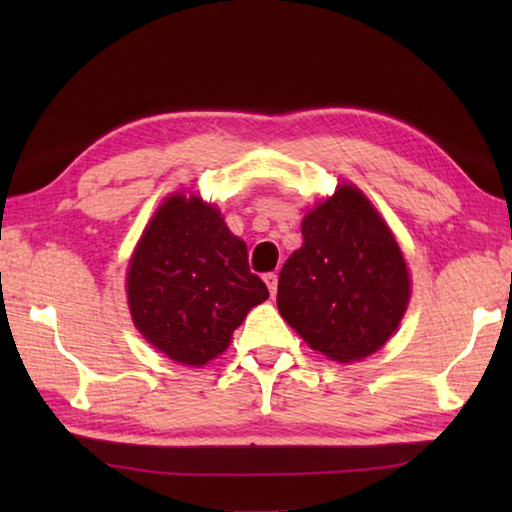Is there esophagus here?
Instances as JSON below:
<instances>
[{"instance_id":"1","label":"esophagus","mask_w":512,"mask_h":512,"mask_svg":"<svg viewBox=\"0 0 512 512\" xmlns=\"http://www.w3.org/2000/svg\"><path fill=\"white\" fill-rule=\"evenodd\" d=\"M264 282H266L268 291H271V296H275V293H277V273L275 271L273 273H266L264 275Z\"/></svg>"}]
</instances>
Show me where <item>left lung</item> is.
Listing matches in <instances>:
<instances>
[{
    "label": "left lung",
    "mask_w": 512,
    "mask_h": 512,
    "mask_svg": "<svg viewBox=\"0 0 512 512\" xmlns=\"http://www.w3.org/2000/svg\"><path fill=\"white\" fill-rule=\"evenodd\" d=\"M302 246L284 262L277 309L334 361L379 350L409 305L402 250L357 187L343 185L302 221Z\"/></svg>",
    "instance_id": "obj_1"
}]
</instances>
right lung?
Masks as SVG:
<instances>
[{
    "instance_id": "1",
    "label": "right lung",
    "mask_w": 512,
    "mask_h": 512,
    "mask_svg": "<svg viewBox=\"0 0 512 512\" xmlns=\"http://www.w3.org/2000/svg\"><path fill=\"white\" fill-rule=\"evenodd\" d=\"M268 298L248 250L216 207L176 194L144 230L128 268V305L142 336L169 359L203 366Z\"/></svg>"
}]
</instances>
